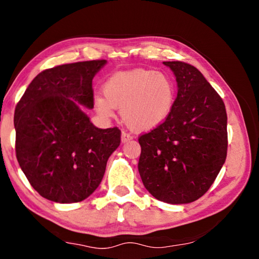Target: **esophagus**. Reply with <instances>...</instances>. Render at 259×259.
<instances>
[{"mask_svg": "<svg viewBox=\"0 0 259 259\" xmlns=\"http://www.w3.org/2000/svg\"><path fill=\"white\" fill-rule=\"evenodd\" d=\"M131 139H133V137H131L129 134H126L125 131H122V134H121V142L122 143H126V142H129V140H131Z\"/></svg>", "mask_w": 259, "mask_h": 259, "instance_id": "1", "label": "esophagus"}]
</instances>
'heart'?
<instances>
[{
    "label": "heart",
    "mask_w": 259,
    "mask_h": 259,
    "mask_svg": "<svg viewBox=\"0 0 259 259\" xmlns=\"http://www.w3.org/2000/svg\"><path fill=\"white\" fill-rule=\"evenodd\" d=\"M104 97H96V111L104 117L121 109L124 124L136 133L157 128L168 119L176 102L172 78L153 69L137 68L117 73L104 85Z\"/></svg>",
    "instance_id": "heart-1"
}]
</instances>
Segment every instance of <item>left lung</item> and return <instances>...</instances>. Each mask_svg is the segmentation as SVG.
<instances>
[{
    "label": "left lung",
    "mask_w": 259,
    "mask_h": 259,
    "mask_svg": "<svg viewBox=\"0 0 259 259\" xmlns=\"http://www.w3.org/2000/svg\"><path fill=\"white\" fill-rule=\"evenodd\" d=\"M176 76L171 114L139 137L138 171L155 199L185 204L207 192L225 163L227 115L223 99L198 68L163 61Z\"/></svg>",
    "instance_id": "1"
}]
</instances>
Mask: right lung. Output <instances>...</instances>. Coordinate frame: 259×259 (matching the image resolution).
Masks as SVG:
<instances>
[{
	"mask_svg": "<svg viewBox=\"0 0 259 259\" xmlns=\"http://www.w3.org/2000/svg\"><path fill=\"white\" fill-rule=\"evenodd\" d=\"M106 63L46 69L16 106L17 160L34 190L54 202H80L93 194L120 145L116 126L99 129L84 112L94 108L93 78Z\"/></svg>",
	"mask_w": 259,
	"mask_h": 259,
	"instance_id": "1",
	"label": "right lung"
}]
</instances>
